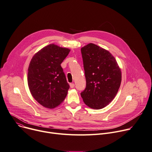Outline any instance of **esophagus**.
Wrapping results in <instances>:
<instances>
[{
	"mask_svg": "<svg viewBox=\"0 0 152 152\" xmlns=\"http://www.w3.org/2000/svg\"><path fill=\"white\" fill-rule=\"evenodd\" d=\"M74 86H75L74 83H70V87H71V88H73Z\"/></svg>",
	"mask_w": 152,
	"mask_h": 152,
	"instance_id": "34e87169",
	"label": "esophagus"
}]
</instances>
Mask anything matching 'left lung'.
Returning <instances> with one entry per match:
<instances>
[{"label":"left lung","instance_id":"8db88e82","mask_svg":"<svg viewBox=\"0 0 152 152\" xmlns=\"http://www.w3.org/2000/svg\"><path fill=\"white\" fill-rule=\"evenodd\" d=\"M81 52L86 82L81 96L89 107L102 109L118 92L122 80L121 69L108 51L94 44L85 45Z\"/></svg>","mask_w":152,"mask_h":152}]
</instances>
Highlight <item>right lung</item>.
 <instances>
[{"label": "right lung", "mask_w": 152, "mask_h": 152, "mask_svg": "<svg viewBox=\"0 0 152 152\" xmlns=\"http://www.w3.org/2000/svg\"><path fill=\"white\" fill-rule=\"evenodd\" d=\"M70 50L49 44L33 56L28 69V85L31 95L39 103L54 108L67 94V83L61 63Z\"/></svg>", "instance_id": "obj_1"}]
</instances>
